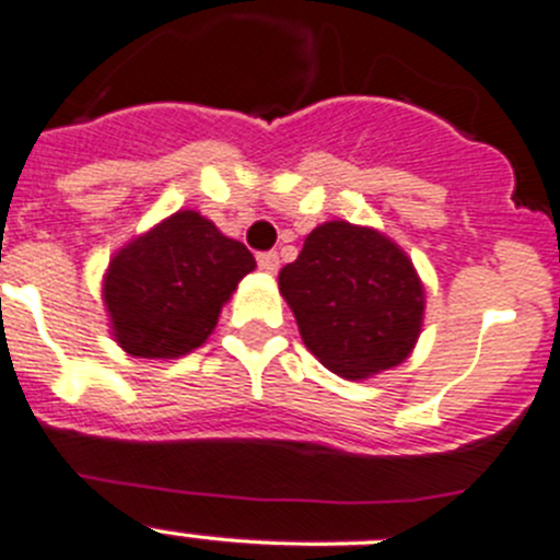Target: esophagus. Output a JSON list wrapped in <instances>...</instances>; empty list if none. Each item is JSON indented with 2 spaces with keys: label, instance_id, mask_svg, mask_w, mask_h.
<instances>
[{
  "label": "esophagus",
  "instance_id": "obj_1",
  "mask_svg": "<svg viewBox=\"0 0 560 560\" xmlns=\"http://www.w3.org/2000/svg\"><path fill=\"white\" fill-rule=\"evenodd\" d=\"M258 266H260V271H266V275H277V269H280V255H277V253H260L258 255Z\"/></svg>",
  "mask_w": 560,
  "mask_h": 560
}]
</instances>
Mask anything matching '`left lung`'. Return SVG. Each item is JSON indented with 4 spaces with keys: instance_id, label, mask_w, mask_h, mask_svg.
<instances>
[{
    "instance_id": "1",
    "label": "left lung",
    "mask_w": 560,
    "mask_h": 560,
    "mask_svg": "<svg viewBox=\"0 0 560 560\" xmlns=\"http://www.w3.org/2000/svg\"><path fill=\"white\" fill-rule=\"evenodd\" d=\"M305 347L347 381H366L413 352L424 285L386 233L343 219L311 230L277 277Z\"/></svg>"
}]
</instances>
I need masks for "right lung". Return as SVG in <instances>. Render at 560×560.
<instances>
[{
    "mask_svg": "<svg viewBox=\"0 0 560 560\" xmlns=\"http://www.w3.org/2000/svg\"><path fill=\"white\" fill-rule=\"evenodd\" d=\"M253 253L197 210H177L127 241L102 277L110 336L132 358L174 361L202 347Z\"/></svg>",
    "mask_w": 560,
    "mask_h": 560,
    "instance_id": "obj_1",
    "label": "right lung"
}]
</instances>
